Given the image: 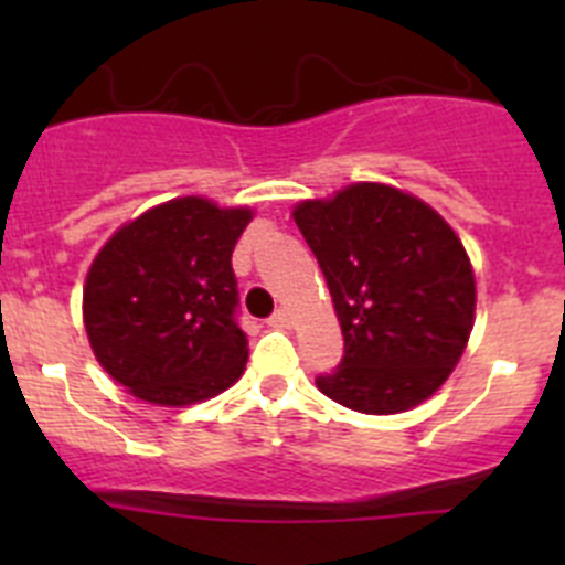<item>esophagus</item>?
<instances>
[{
	"label": "esophagus",
	"instance_id": "obj_1",
	"mask_svg": "<svg viewBox=\"0 0 565 565\" xmlns=\"http://www.w3.org/2000/svg\"><path fill=\"white\" fill-rule=\"evenodd\" d=\"M268 326H271V328H291L294 326L291 311H286V308H279V311L274 313L271 319H268Z\"/></svg>",
	"mask_w": 565,
	"mask_h": 565
}]
</instances>
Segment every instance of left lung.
I'll use <instances>...</instances> for the list:
<instances>
[{"mask_svg": "<svg viewBox=\"0 0 565 565\" xmlns=\"http://www.w3.org/2000/svg\"><path fill=\"white\" fill-rule=\"evenodd\" d=\"M294 223L326 274L344 356L317 387L348 411L393 416L433 396L476 322V271L456 228L391 183L299 201Z\"/></svg>", "mask_w": 565, "mask_h": 565, "instance_id": "obj_1", "label": "left lung"}]
</instances>
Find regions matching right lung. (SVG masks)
<instances>
[{"label":"right lung","instance_id":"add662e5","mask_svg":"<svg viewBox=\"0 0 565 565\" xmlns=\"http://www.w3.org/2000/svg\"><path fill=\"white\" fill-rule=\"evenodd\" d=\"M254 209L172 198L124 223L84 279V331L135 398L186 407L228 391L248 362L234 322L232 252Z\"/></svg>","mask_w":565,"mask_h":565}]
</instances>
